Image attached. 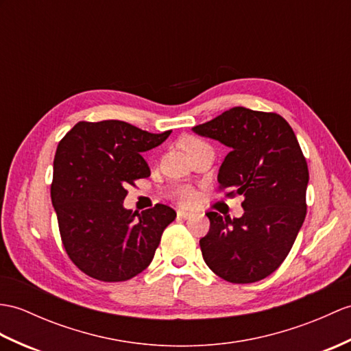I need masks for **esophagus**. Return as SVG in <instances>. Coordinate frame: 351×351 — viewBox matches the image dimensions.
Listing matches in <instances>:
<instances>
[{
	"label": "esophagus",
	"instance_id": "34e87169",
	"mask_svg": "<svg viewBox=\"0 0 351 351\" xmlns=\"http://www.w3.org/2000/svg\"><path fill=\"white\" fill-rule=\"evenodd\" d=\"M178 217L179 218H184V219H189V218H191L194 214L193 213H189V210H185V209H178Z\"/></svg>",
	"mask_w": 351,
	"mask_h": 351
}]
</instances>
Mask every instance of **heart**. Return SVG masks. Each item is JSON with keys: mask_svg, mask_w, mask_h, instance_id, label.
<instances>
[{"mask_svg": "<svg viewBox=\"0 0 351 351\" xmlns=\"http://www.w3.org/2000/svg\"><path fill=\"white\" fill-rule=\"evenodd\" d=\"M205 145L206 143H203L200 138L195 137H185L182 141V146L186 152ZM175 197L179 200V203H182V205H193V203L197 200V193H195V190L191 189V186H181V189H178L175 191Z\"/></svg>", "mask_w": 351, "mask_h": 351, "instance_id": "1", "label": "heart"}]
</instances>
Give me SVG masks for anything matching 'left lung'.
<instances>
[{
  "label": "left lung",
  "instance_id": "1",
  "mask_svg": "<svg viewBox=\"0 0 351 351\" xmlns=\"http://www.w3.org/2000/svg\"><path fill=\"white\" fill-rule=\"evenodd\" d=\"M193 132L230 149L218 170L219 189L243 195L239 218L208 213L200 239L205 263L219 278H266L287 257L306 215V160L289 122L276 113L233 108Z\"/></svg>",
  "mask_w": 351,
  "mask_h": 351
}]
</instances>
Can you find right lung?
Instances as JSON below:
<instances>
[{"label":"right lung","instance_id":"obj_1","mask_svg":"<svg viewBox=\"0 0 351 351\" xmlns=\"http://www.w3.org/2000/svg\"><path fill=\"white\" fill-rule=\"evenodd\" d=\"M170 133H148L117 119L82 121L60 142L52 205L64 248L86 275L106 282L127 281L152 262L176 213L158 203L133 214L124 199L128 185L151 175L142 152L161 145Z\"/></svg>","mask_w":351,"mask_h":351}]
</instances>
